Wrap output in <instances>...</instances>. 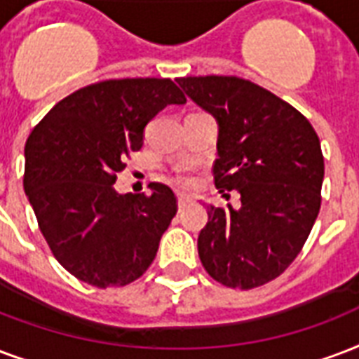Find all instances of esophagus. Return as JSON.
<instances>
[{"mask_svg":"<svg viewBox=\"0 0 359 359\" xmlns=\"http://www.w3.org/2000/svg\"><path fill=\"white\" fill-rule=\"evenodd\" d=\"M187 204H191V198H189V196H183V194H180V196H177V208H180V211H182Z\"/></svg>","mask_w":359,"mask_h":359,"instance_id":"1","label":"esophagus"}]
</instances>
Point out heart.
Returning <instances> with one entry per match:
<instances>
[{"label": "heart", "mask_w": 359, "mask_h": 359, "mask_svg": "<svg viewBox=\"0 0 359 359\" xmlns=\"http://www.w3.org/2000/svg\"><path fill=\"white\" fill-rule=\"evenodd\" d=\"M177 183H182V185H189V183H191V180H189L185 174H180V176H177Z\"/></svg>", "instance_id": "heart-1"}]
</instances>
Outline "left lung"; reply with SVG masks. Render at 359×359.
<instances>
[{
	"label": "left lung",
	"instance_id": "8db88e82",
	"mask_svg": "<svg viewBox=\"0 0 359 359\" xmlns=\"http://www.w3.org/2000/svg\"><path fill=\"white\" fill-rule=\"evenodd\" d=\"M177 84L217 119L219 193L241 208H208L198 257L213 279L257 288L279 277L311 234L320 210L324 157L313 125L292 104L238 76H185Z\"/></svg>",
	"mask_w": 359,
	"mask_h": 359
}]
</instances>
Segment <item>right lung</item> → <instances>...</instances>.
<instances>
[{"label": "right lung", "mask_w": 359, "mask_h": 359, "mask_svg": "<svg viewBox=\"0 0 359 359\" xmlns=\"http://www.w3.org/2000/svg\"><path fill=\"white\" fill-rule=\"evenodd\" d=\"M187 101L170 79L102 80L61 99L26 142L24 191L55 260L97 288L136 280L177 211L163 183L118 194L116 174L168 104Z\"/></svg>", "instance_id": "1"}]
</instances>
